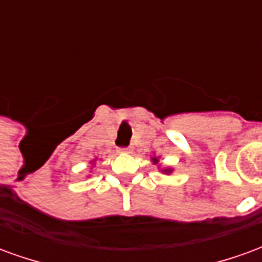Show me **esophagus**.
<instances>
[{
	"mask_svg": "<svg viewBox=\"0 0 262 262\" xmlns=\"http://www.w3.org/2000/svg\"><path fill=\"white\" fill-rule=\"evenodd\" d=\"M118 151H119V153H130L132 148L130 147H120V148H118Z\"/></svg>",
	"mask_w": 262,
	"mask_h": 262,
	"instance_id": "obj_1",
	"label": "esophagus"
}]
</instances>
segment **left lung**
Here are the masks:
<instances>
[{
	"label": "left lung",
	"instance_id": "8db88e82",
	"mask_svg": "<svg viewBox=\"0 0 262 262\" xmlns=\"http://www.w3.org/2000/svg\"><path fill=\"white\" fill-rule=\"evenodd\" d=\"M154 161V163H159V159H156V157H154V159H151ZM165 172V174H170L171 172V168H167V170H163Z\"/></svg>",
	"mask_w": 262,
	"mask_h": 262
}]
</instances>
